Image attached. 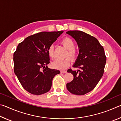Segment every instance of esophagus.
<instances>
[{"label":"esophagus","instance_id":"34e87169","mask_svg":"<svg viewBox=\"0 0 121 121\" xmlns=\"http://www.w3.org/2000/svg\"><path fill=\"white\" fill-rule=\"evenodd\" d=\"M61 73H67V71L66 70H61Z\"/></svg>","mask_w":121,"mask_h":121}]
</instances>
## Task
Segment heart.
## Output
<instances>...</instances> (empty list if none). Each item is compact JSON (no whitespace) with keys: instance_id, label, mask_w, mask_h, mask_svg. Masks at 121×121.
Returning <instances> with one entry per match:
<instances>
[{"instance_id":"heart-1","label":"heart","mask_w":121,"mask_h":121,"mask_svg":"<svg viewBox=\"0 0 121 121\" xmlns=\"http://www.w3.org/2000/svg\"><path fill=\"white\" fill-rule=\"evenodd\" d=\"M61 44L68 50L66 56H70L72 59L76 58L77 53L74 49L75 45L72 39L67 37L65 38L61 41ZM48 53V56L50 58H53L54 57V46L53 45H51L49 46ZM70 60L69 58H67L65 59H56L52 63L51 65L53 68L63 70L69 66V65H70Z\"/></svg>"}]
</instances>
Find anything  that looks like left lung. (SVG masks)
Returning a JSON list of instances; mask_svg holds the SVG:
<instances>
[{"label":"left lung","mask_w":121,"mask_h":121,"mask_svg":"<svg viewBox=\"0 0 121 121\" xmlns=\"http://www.w3.org/2000/svg\"><path fill=\"white\" fill-rule=\"evenodd\" d=\"M66 33L76 41L79 54L73 65L79 69L67 71L73 76V80L67 84V89L76 95H84L91 91L101 78L106 62L104 48L97 38L78 30Z\"/></svg>","instance_id":"8db88e82"}]
</instances>
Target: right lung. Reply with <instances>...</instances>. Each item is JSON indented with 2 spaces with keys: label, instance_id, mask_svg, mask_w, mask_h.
<instances>
[{
  "label": "right lung",
  "instance_id": "obj_1",
  "mask_svg": "<svg viewBox=\"0 0 121 121\" xmlns=\"http://www.w3.org/2000/svg\"><path fill=\"white\" fill-rule=\"evenodd\" d=\"M63 31L41 32L26 38L14 53V70L26 91L40 95L50 91L54 77L60 73L47 66L50 63L48 50Z\"/></svg>",
  "mask_w": 121,
  "mask_h": 121
}]
</instances>
